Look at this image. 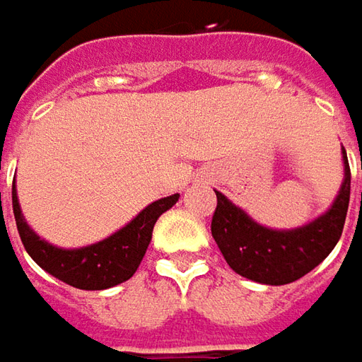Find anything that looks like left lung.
<instances>
[{
	"mask_svg": "<svg viewBox=\"0 0 362 362\" xmlns=\"http://www.w3.org/2000/svg\"><path fill=\"white\" fill-rule=\"evenodd\" d=\"M344 181L327 214L294 230H270L216 191L211 235L235 274L259 284L282 286L314 270L341 240L351 199V167L342 148ZM362 167V163H361Z\"/></svg>",
	"mask_w": 362,
	"mask_h": 362,
	"instance_id": "1",
	"label": "left lung"
}]
</instances>
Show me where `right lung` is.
<instances>
[{
    "instance_id": "add662e5",
    "label": "right lung",
    "mask_w": 362,
    "mask_h": 362,
    "mask_svg": "<svg viewBox=\"0 0 362 362\" xmlns=\"http://www.w3.org/2000/svg\"><path fill=\"white\" fill-rule=\"evenodd\" d=\"M11 202L21 243L42 270L80 290H106L132 278L151 243L157 219L179 202V193L146 205L131 223L103 242L74 250L52 245L28 226L20 209L16 185L11 187Z\"/></svg>"
}]
</instances>
